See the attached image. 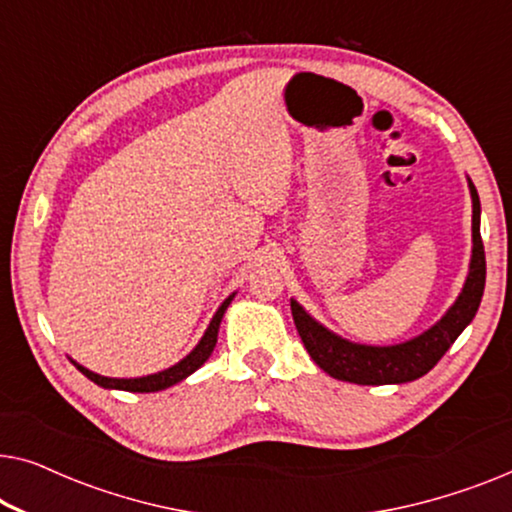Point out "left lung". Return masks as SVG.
I'll return each instance as SVG.
<instances>
[{
	"mask_svg": "<svg viewBox=\"0 0 512 512\" xmlns=\"http://www.w3.org/2000/svg\"><path fill=\"white\" fill-rule=\"evenodd\" d=\"M473 198V256L466 284L443 319L429 331L401 345L370 347L356 345L335 335L314 321L296 300H291V314L296 321L298 335L303 340L312 361L335 380L354 384H403L429 373L443 354L452 347L461 331L471 324L478 312L482 291H485V247L480 237V198L473 181L468 179Z\"/></svg>",
	"mask_w": 512,
	"mask_h": 512,
	"instance_id": "1",
	"label": "left lung"
}]
</instances>
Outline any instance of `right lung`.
Wrapping results in <instances>:
<instances>
[{
  "mask_svg": "<svg viewBox=\"0 0 512 512\" xmlns=\"http://www.w3.org/2000/svg\"><path fill=\"white\" fill-rule=\"evenodd\" d=\"M233 298H235V293H233V296H228L226 300H223L221 307L214 314V319L209 321V326H207L205 335H202V340L198 342V345H195V349L186 356V359H181L179 363H174L172 368L160 370V373H153V375H146V377H132V380H123V377L97 375V373H93V370L79 366V363H76V361H74V366L79 368L81 373L88 377V380H93L95 384H100V387H104V389H123V391H135V394H149V391H160V389L172 387V384L186 380L188 375L195 373V370H198L202 363L209 359V354L214 352L216 335H219V326H221L223 312L228 310L230 300H233Z\"/></svg>",
  "mask_w": 512,
  "mask_h": 512,
  "instance_id": "obj_1",
  "label": "right lung"
}]
</instances>
